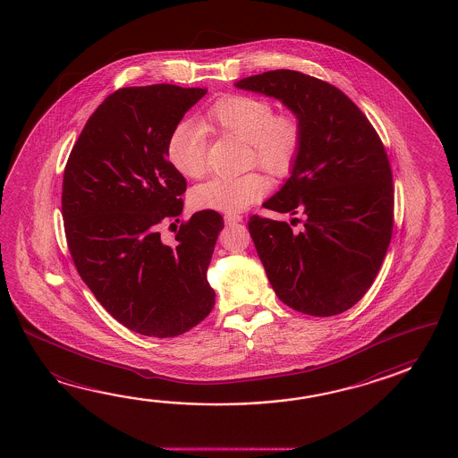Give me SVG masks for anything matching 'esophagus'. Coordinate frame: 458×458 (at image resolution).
I'll list each match as a JSON object with an SVG mask.
<instances>
[{
    "instance_id": "esophagus-1",
    "label": "esophagus",
    "mask_w": 458,
    "mask_h": 458,
    "mask_svg": "<svg viewBox=\"0 0 458 458\" xmlns=\"http://www.w3.org/2000/svg\"><path fill=\"white\" fill-rule=\"evenodd\" d=\"M225 225H237L242 221V216L241 215H225Z\"/></svg>"
}]
</instances>
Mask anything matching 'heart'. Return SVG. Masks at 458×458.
Here are the masks:
<instances>
[{"label": "heart", "instance_id": "1", "mask_svg": "<svg viewBox=\"0 0 458 458\" xmlns=\"http://www.w3.org/2000/svg\"><path fill=\"white\" fill-rule=\"evenodd\" d=\"M213 134L249 142L250 164L272 175L286 176L298 164L304 147V126L293 111L275 113L272 101L253 95H227L208 107L201 124L180 121L166 140V158L180 175L201 178L208 170V147ZM270 180L260 172L241 176H215L196 186L190 201L196 209L241 213L270 191Z\"/></svg>", "mask_w": 458, "mask_h": 458}]
</instances>
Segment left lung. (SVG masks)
Segmentation results:
<instances>
[{
	"label": "left lung",
	"mask_w": 458,
	"mask_h": 458,
	"mask_svg": "<svg viewBox=\"0 0 458 458\" xmlns=\"http://www.w3.org/2000/svg\"><path fill=\"white\" fill-rule=\"evenodd\" d=\"M235 87L276 98L298 114L304 147L292 176L265 208L298 215L302 231L253 215L257 253L276 296L294 311L327 318L351 310L380 272L394 223L388 156L351 98L319 78L272 70Z\"/></svg>",
	"instance_id": "left-lung-1"
}]
</instances>
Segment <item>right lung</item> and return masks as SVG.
Returning <instances> with one entry per match:
<instances>
[{
  "instance_id": "1",
  "label": "right lung",
  "mask_w": 458,
  "mask_h": 458,
  "mask_svg": "<svg viewBox=\"0 0 458 458\" xmlns=\"http://www.w3.org/2000/svg\"><path fill=\"white\" fill-rule=\"evenodd\" d=\"M203 88H119L88 119L70 152L62 216L72 260L98 301L127 329L175 337L215 306L206 280L223 216L205 209L182 221L175 242L158 225L183 211L185 176L166 140Z\"/></svg>"
}]
</instances>
